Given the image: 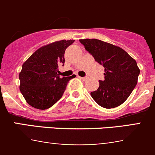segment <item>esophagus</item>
Segmentation results:
<instances>
[{"mask_svg":"<svg viewBox=\"0 0 155 155\" xmlns=\"http://www.w3.org/2000/svg\"><path fill=\"white\" fill-rule=\"evenodd\" d=\"M79 79H80L81 80H82V81H85V79H87V77H81V76H79Z\"/></svg>","mask_w":155,"mask_h":155,"instance_id":"34e87169","label":"esophagus"}]
</instances>
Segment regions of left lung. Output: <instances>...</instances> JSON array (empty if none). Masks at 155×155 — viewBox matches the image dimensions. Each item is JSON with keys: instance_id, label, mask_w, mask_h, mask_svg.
I'll list each match as a JSON object with an SVG mask.
<instances>
[{"instance_id": "8db88e82", "label": "left lung", "mask_w": 155, "mask_h": 155, "mask_svg": "<svg viewBox=\"0 0 155 155\" xmlns=\"http://www.w3.org/2000/svg\"><path fill=\"white\" fill-rule=\"evenodd\" d=\"M95 61L103 65L104 80L91 92L95 102L106 109L121 105L137 84L140 70L137 61L123 48L97 39L79 40Z\"/></svg>"}]
</instances>
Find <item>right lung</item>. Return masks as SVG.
I'll return each instance as SVG.
<instances>
[{"label":"right lung","mask_w":155,"mask_h":155,"mask_svg":"<svg viewBox=\"0 0 155 155\" xmlns=\"http://www.w3.org/2000/svg\"><path fill=\"white\" fill-rule=\"evenodd\" d=\"M74 41L62 40L42 46L24 62L18 75L19 89L30 106L43 110L61 99L73 77L61 78L58 66L64 63L65 50Z\"/></svg>","instance_id":"right-lung-1"}]
</instances>
